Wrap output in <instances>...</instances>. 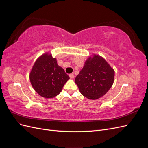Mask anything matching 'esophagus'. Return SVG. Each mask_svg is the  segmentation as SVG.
<instances>
[{
  "mask_svg": "<svg viewBox=\"0 0 148 148\" xmlns=\"http://www.w3.org/2000/svg\"><path fill=\"white\" fill-rule=\"evenodd\" d=\"M69 77L70 78V79H73L74 77H75V75L73 73H71L69 75Z\"/></svg>",
  "mask_w": 148,
  "mask_h": 148,
  "instance_id": "1",
  "label": "esophagus"
}]
</instances>
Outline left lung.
Masks as SVG:
<instances>
[{
    "label": "left lung",
    "mask_w": 148,
    "mask_h": 148,
    "mask_svg": "<svg viewBox=\"0 0 148 148\" xmlns=\"http://www.w3.org/2000/svg\"><path fill=\"white\" fill-rule=\"evenodd\" d=\"M114 73L104 59L95 55L85 62L75 82L83 96L95 100L109 90L114 83Z\"/></svg>",
    "instance_id": "1"
}]
</instances>
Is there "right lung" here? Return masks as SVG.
Segmentation results:
<instances>
[{
    "label": "right lung",
    "instance_id": "1",
    "mask_svg": "<svg viewBox=\"0 0 148 148\" xmlns=\"http://www.w3.org/2000/svg\"><path fill=\"white\" fill-rule=\"evenodd\" d=\"M69 78L64 70L57 65L56 58L47 53L38 58L29 75L34 90L45 98H52L59 95Z\"/></svg>",
    "mask_w": 148,
    "mask_h": 148
}]
</instances>
